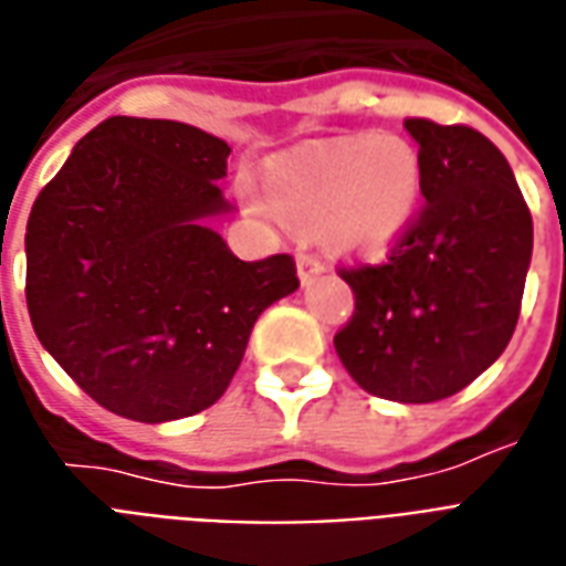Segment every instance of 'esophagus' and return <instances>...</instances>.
Masks as SVG:
<instances>
[{"instance_id": "34e87169", "label": "esophagus", "mask_w": 566, "mask_h": 566, "mask_svg": "<svg viewBox=\"0 0 566 566\" xmlns=\"http://www.w3.org/2000/svg\"><path fill=\"white\" fill-rule=\"evenodd\" d=\"M325 265L313 253H298V280L307 286L316 274H323Z\"/></svg>"}]
</instances>
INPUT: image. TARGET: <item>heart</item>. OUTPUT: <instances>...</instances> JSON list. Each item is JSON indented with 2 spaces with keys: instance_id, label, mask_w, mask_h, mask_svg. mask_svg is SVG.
I'll return each instance as SVG.
<instances>
[{
  "instance_id": "heart-1",
  "label": "heart",
  "mask_w": 566,
  "mask_h": 566,
  "mask_svg": "<svg viewBox=\"0 0 566 566\" xmlns=\"http://www.w3.org/2000/svg\"><path fill=\"white\" fill-rule=\"evenodd\" d=\"M422 156L401 135H353L271 165L268 208L289 226H319L334 253L382 255L422 205Z\"/></svg>"
}]
</instances>
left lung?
Segmentation results:
<instances>
[{
  "label": "left lung",
  "instance_id": "1",
  "mask_svg": "<svg viewBox=\"0 0 566 566\" xmlns=\"http://www.w3.org/2000/svg\"><path fill=\"white\" fill-rule=\"evenodd\" d=\"M424 208L382 265L340 271L356 313L334 349L377 398L431 403L492 368L518 323L534 222L513 168L470 126L403 119Z\"/></svg>",
  "mask_w": 566,
  "mask_h": 566
}]
</instances>
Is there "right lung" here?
<instances>
[{
  "label": "right lung",
  "mask_w": 566,
  "mask_h": 566,
  "mask_svg": "<svg viewBox=\"0 0 566 566\" xmlns=\"http://www.w3.org/2000/svg\"><path fill=\"white\" fill-rule=\"evenodd\" d=\"M232 147L177 119L111 117L74 144L27 222L41 346L135 422L201 413L229 389L255 319L298 289L292 255L243 262L208 220Z\"/></svg>",
  "instance_id": "1"
}]
</instances>
